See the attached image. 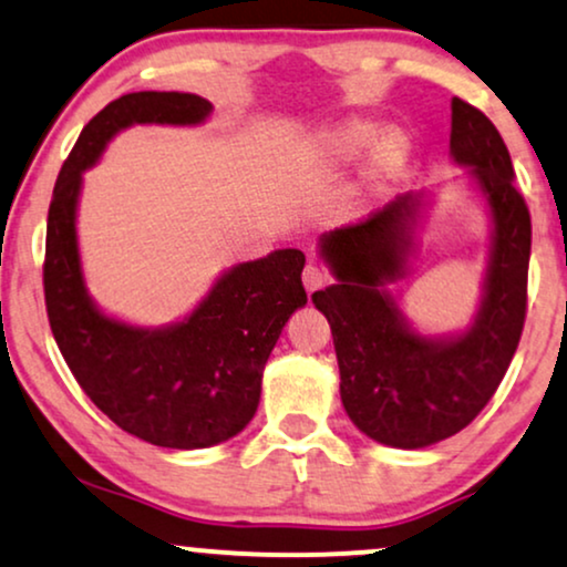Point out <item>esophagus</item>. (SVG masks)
<instances>
[{
	"mask_svg": "<svg viewBox=\"0 0 567 567\" xmlns=\"http://www.w3.org/2000/svg\"><path fill=\"white\" fill-rule=\"evenodd\" d=\"M329 279H332V277H329V271L324 267H319V264H313V261L303 269V285H306L308 292L321 290L324 285H329Z\"/></svg>",
	"mask_w": 567,
	"mask_h": 567,
	"instance_id": "obj_1",
	"label": "esophagus"
}]
</instances>
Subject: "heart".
<instances>
[{
  "label": "heart",
  "mask_w": 567,
  "mask_h": 567,
  "mask_svg": "<svg viewBox=\"0 0 567 567\" xmlns=\"http://www.w3.org/2000/svg\"><path fill=\"white\" fill-rule=\"evenodd\" d=\"M377 138H379L377 125H371V123H346L332 133V146L342 156H358V154L367 152V148L374 146ZM403 152H405L403 138H400V135H386V138L379 141V146L374 152L377 167L379 169H392L400 159H403Z\"/></svg>",
  "instance_id": "b5f03b06"
}]
</instances>
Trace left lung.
<instances>
[{
	"label": "left lung",
	"mask_w": 567,
	"mask_h": 567,
	"mask_svg": "<svg viewBox=\"0 0 567 567\" xmlns=\"http://www.w3.org/2000/svg\"><path fill=\"white\" fill-rule=\"evenodd\" d=\"M450 152L474 167L494 221L484 300L468 332L426 340L408 329L384 290L403 275L419 198L398 196L321 238L337 285L313 292V303L332 327L342 405L363 434L390 447H426L468 426L503 382L526 321L532 214L513 185L503 135L457 96Z\"/></svg>",
	"instance_id": "left-lung-1"
}]
</instances>
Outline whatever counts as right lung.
Listing matches in <instances>:
<instances>
[{
  "instance_id": "add662e5",
  "label": "right lung",
  "mask_w": 567,
  "mask_h": 567,
  "mask_svg": "<svg viewBox=\"0 0 567 567\" xmlns=\"http://www.w3.org/2000/svg\"><path fill=\"white\" fill-rule=\"evenodd\" d=\"M212 104L196 93L138 91L104 106L56 175L47 219L44 300L52 334L75 382L123 432L175 450L212 447L254 419L264 363L285 321L306 306L298 248L227 271L196 311L167 329L104 317L85 296L75 240L81 172L133 123L196 125Z\"/></svg>"
}]
</instances>
